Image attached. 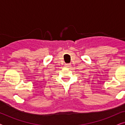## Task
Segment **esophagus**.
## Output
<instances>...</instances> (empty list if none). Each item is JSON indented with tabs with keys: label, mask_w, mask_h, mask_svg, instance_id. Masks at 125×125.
Masks as SVG:
<instances>
[{
	"label": "esophagus",
	"mask_w": 125,
	"mask_h": 125,
	"mask_svg": "<svg viewBox=\"0 0 125 125\" xmlns=\"http://www.w3.org/2000/svg\"><path fill=\"white\" fill-rule=\"evenodd\" d=\"M65 67H66V68H69L70 66H71V64H65Z\"/></svg>",
	"instance_id": "34e87169"
}]
</instances>
